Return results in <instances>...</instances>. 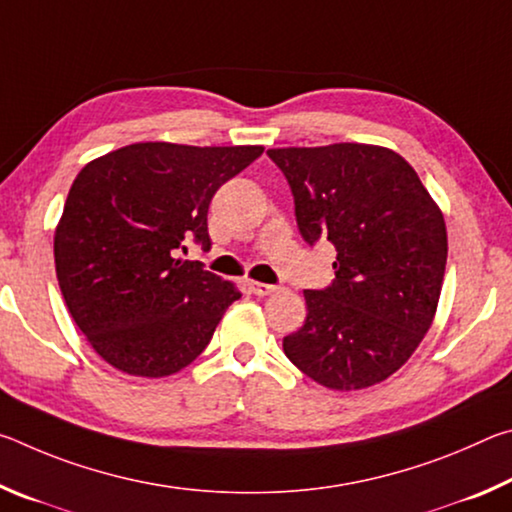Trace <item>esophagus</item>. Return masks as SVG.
I'll list each match as a JSON object with an SVG mask.
<instances>
[{
	"mask_svg": "<svg viewBox=\"0 0 512 512\" xmlns=\"http://www.w3.org/2000/svg\"><path fill=\"white\" fill-rule=\"evenodd\" d=\"M248 287L255 296H271V293L277 291L275 284H264V282H248Z\"/></svg>",
	"mask_w": 512,
	"mask_h": 512,
	"instance_id": "esophagus-1",
	"label": "esophagus"
}]
</instances>
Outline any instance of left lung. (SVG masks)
Instances as JSON below:
<instances>
[{
	"instance_id": "8db88e82",
	"label": "left lung",
	"mask_w": 512,
	"mask_h": 512,
	"mask_svg": "<svg viewBox=\"0 0 512 512\" xmlns=\"http://www.w3.org/2000/svg\"><path fill=\"white\" fill-rule=\"evenodd\" d=\"M289 180L307 244L336 246V280L305 291L307 318L284 336L289 361L329 391H361L400 370L436 316L445 216L400 153L377 144L268 149Z\"/></svg>"
}]
</instances>
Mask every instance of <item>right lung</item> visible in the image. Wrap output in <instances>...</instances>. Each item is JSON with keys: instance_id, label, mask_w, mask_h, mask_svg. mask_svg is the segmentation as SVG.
Here are the masks:
<instances>
[{"instance_id": "1", "label": "right lung", "mask_w": 512, "mask_h": 512, "mask_svg": "<svg viewBox=\"0 0 512 512\" xmlns=\"http://www.w3.org/2000/svg\"><path fill=\"white\" fill-rule=\"evenodd\" d=\"M264 146L137 142L85 164L54 232L65 305L99 357L126 375H176L201 354L235 282L178 257L210 248L207 207Z\"/></svg>"}]
</instances>
